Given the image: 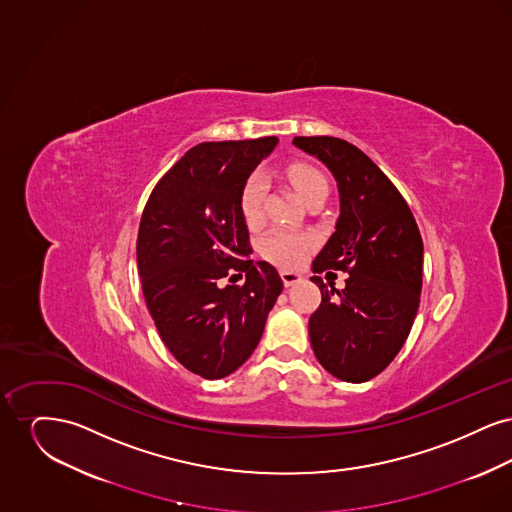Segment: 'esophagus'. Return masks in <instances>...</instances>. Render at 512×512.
<instances>
[{
	"label": "esophagus",
	"mask_w": 512,
	"mask_h": 512,
	"mask_svg": "<svg viewBox=\"0 0 512 512\" xmlns=\"http://www.w3.org/2000/svg\"><path fill=\"white\" fill-rule=\"evenodd\" d=\"M280 278H282V282H284V286L286 288H290L293 284H297V282H301V274L299 272H292V270H282L280 272Z\"/></svg>",
	"instance_id": "1"
}]
</instances>
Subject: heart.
Segmentation results:
<instances>
[{
	"mask_svg": "<svg viewBox=\"0 0 512 512\" xmlns=\"http://www.w3.org/2000/svg\"><path fill=\"white\" fill-rule=\"evenodd\" d=\"M286 176L305 203L313 201L320 195H328L326 176L307 163L290 165ZM265 199H267L265 178L261 174H251L240 195V209L247 224H257L263 219ZM311 247H313V240L307 234H299L288 228H272L261 240V253L267 257L268 261L288 268L297 267L307 257Z\"/></svg>",
	"mask_w": 512,
	"mask_h": 512,
	"instance_id": "b5f03b06",
	"label": "heart"
}]
</instances>
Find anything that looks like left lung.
<instances>
[{"label": "left lung", "mask_w": 512, "mask_h": 512, "mask_svg": "<svg viewBox=\"0 0 512 512\" xmlns=\"http://www.w3.org/2000/svg\"><path fill=\"white\" fill-rule=\"evenodd\" d=\"M293 146L322 161L340 192L336 232L313 272H349L343 290L311 278L322 293L309 318L311 345L332 376L361 384L390 365L413 328L422 238L403 195L359 147L332 136H295Z\"/></svg>", "instance_id": "obj_1"}]
</instances>
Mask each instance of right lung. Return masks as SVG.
Here are the masks:
<instances>
[{
  "label": "right lung",
  "mask_w": 512,
  "mask_h": 512,
  "mask_svg": "<svg viewBox=\"0 0 512 512\" xmlns=\"http://www.w3.org/2000/svg\"><path fill=\"white\" fill-rule=\"evenodd\" d=\"M276 136L192 147L147 199L138 272L149 315L174 359L207 380L238 370L263 336L282 278L249 259L240 195ZM246 272L244 287H220Z\"/></svg>",
  "instance_id": "add662e5"
}]
</instances>
